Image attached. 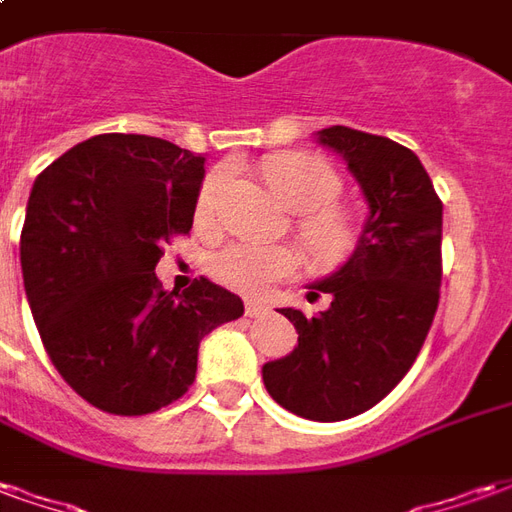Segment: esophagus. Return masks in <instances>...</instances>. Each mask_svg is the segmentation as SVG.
<instances>
[{
    "label": "esophagus",
    "instance_id": "1",
    "mask_svg": "<svg viewBox=\"0 0 512 512\" xmlns=\"http://www.w3.org/2000/svg\"><path fill=\"white\" fill-rule=\"evenodd\" d=\"M246 315H249V318H257V315H263V312L268 310V304L266 301H260V299H249L246 301Z\"/></svg>",
    "mask_w": 512,
    "mask_h": 512
}]
</instances>
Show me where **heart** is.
Here are the masks:
<instances>
[{
    "instance_id": "1",
    "label": "heart",
    "mask_w": 512,
    "mask_h": 512,
    "mask_svg": "<svg viewBox=\"0 0 512 512\" xmlns=\"http://www.w3.org/2000/svg\"><path fill=\"white\" fill-rule=\"evenodd\" d=\"M263 178L290 208L299 211L296 233L318 266H340L351 257L359 241V227L354 216L334 202L343 191V178L329 161L310 153H279L266 161ZM224 183H227V167L211 169L202 178L194 216L205 227L216 222ZM296 266H299V252L290 246L238 241L216 252L211 271L224 288L244 296H263L277 282L288 279Z\"/></svg>"
}]
</instances>
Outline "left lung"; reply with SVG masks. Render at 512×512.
I'll use <instances>...</instances> for the list:
<instances>
[{
	"label": "left lung",
	"mask_w": 512,
	"mask_h": 512,
	"mask_svg": "<svg viewBox=\"0 0 512 512\" xmlns=\"http://www.w3.org/2000/svg\"><path fill=\"white\" fill-rule=\"evenodd\" d=\"M318 136L348 161L370 216L351 260L312 285L332 307L282 310L299 345L263 365V384L299 417L340 422L384 400L422 351L439 307L441 200L408 147L345 126Z\"/></svg>",
	"instance_id": "obj_1"
}]
</instances>
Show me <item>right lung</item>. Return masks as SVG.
<instances>
[{"mask_svg":"<svg viewBox=\"0 0 512 512\" xmlns=\"http://www.w3.org/2000/svg\"><path fill=\"white\" fill-rule=\"evenodd\" d=\"M205 156L145 134H98L32 186L21 271L40 340L76 395L142 417L189 392L200 340L244 315L211 279L164 290L161 246L189 235Z\"/></svg>","mask_w":512,"mask_h":512,"instance_id":"add662e5","label":"right lung"}]
</instances>
